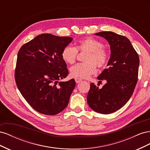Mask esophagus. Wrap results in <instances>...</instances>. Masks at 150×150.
Segmentation results:
<instances>
[{
    "mask_svg": "<svg viewBox=\"0 0 150 150\" xmlns=\"http://www.w3.org/2000/svg\"><path fill=\"white\" fill-rule=\"evenodd\" d=\"M75 81H76V83H79L81 82V81H82V79H80V78H75Z\"/></svg>",
    "mask_w": 150,
    "mask_h": 150,
    "instance_id": "esophagus-1",
    "label": "esophagus"
}]
</instances>
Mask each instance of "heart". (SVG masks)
Returning <instances> with one entry per match:
<instances>
[{
    "label": "heart",
    "mask_w": 150,
    "mask_h": 150,
    "mask_svg": "<svg viewBox=\"0 0 150 150\" xmlns=\"http://www.w3.org/2000/svg\"><path fill=\"white\" fill-rule=\"evenodd\" d=\"M78 51L88 52L84 59L85 63H78L70 69L71 74L76 78H88L95 74L97 67L103 68L108 62V53L103 47V44L96 39L87 37L76 43V48L67 46L63 49L61 57L66 63L72 64L76 61Z\"/></svg>",
    "instance_id": "heart-1"
}]
</instances>
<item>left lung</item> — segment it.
Segmentation results:
<instances>
[{"instance_id":"1","label":"left lung","mask_w":150,"mask_h":150,"mask_svg":"<svg viewBox=\"0 0 150 150\" xmlns=\"http://www.w3.org/2000/svg\"><path fill=\"white\" fill-rule=\"evenodd\" d=\"M108 40L111 56L106 69L98 77L107 83L101 89L94 83L87 96L89 107L101 114H110L123 106L133 94L138 81L139 59L129 40L113 32L96 34Z\"/></svg>"}]
</instances>
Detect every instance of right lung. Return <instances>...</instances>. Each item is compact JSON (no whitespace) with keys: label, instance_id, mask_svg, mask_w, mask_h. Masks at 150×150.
Here are the masks:
<instances>
[{"label":"right lung","instance_id":"obj_1","mask_svg":"<svg viewBox=\"0 0 150 150\" xmlns=\"http://www.w3.org/2000/svg\"><path fill=\"white\" fill-rule=\"evenodd\" d=\"M72 38L42 34L25 43L17 54L15 80L22 96L35 111L55 115L69 103L76 82L59 80L68 74L61 53Z\"/></svg>","mask_w":150,"mask_h":150}]
</instances>
